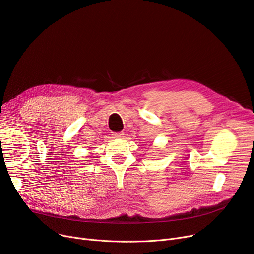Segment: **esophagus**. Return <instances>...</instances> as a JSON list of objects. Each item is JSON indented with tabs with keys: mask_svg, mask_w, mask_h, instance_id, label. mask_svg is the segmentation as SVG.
Returning <instances> with one entry per match:
<instances>
[{
	"mask_svg": "<svg viewBox=\"0 0 254 254\" xmlns=\"http://www.w3.org/2000/svg\"><path fill=\"white\" fill-rule=\"evenodd\" d=\"M124 132H114L113 134V137L114 138H116V139H120V138H123L124 137Z\"/></svg>",
	"mask_w": 254,
	"mask_h": 254,
	"instance_id": "esophagus-1",
	"label": "esophagus"
}]
</instances>
